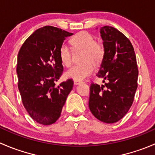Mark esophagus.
I'll return each mask as SVG.
<instances>
[{"label": "esophagus", "mask_w": 155, "mask_h": 155, "mask_svg": "<svg viewBox=\"0 0 155 155\" xmlns=\"http://www.w3.org/2000/svg\"><path fill=\"white\" fill-rule=\"evenodd\" d=\"M82 82V81H77V80H74V84L75 85H79Z\"/></svg>", "instance_id": "1"}]
</instances>
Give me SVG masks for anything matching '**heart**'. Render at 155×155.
<instances>
[{"label":"heart","instance_id":"obj_1","mask_svg":"<svg viewBox=\"0 0 155 155\" xmlns=\"http://www.w3.org/2000/svg\"><path fill=\"white\" fill-rule=\"evenodd\" d=\"M70 43L75 49L84 51L83 61L85 63L74 65L65 73V76L73 80L82 81L94 71V63H99L104 56V48L95 42L94 38L87 32L78 33L70 40ZM59 58L62 64L70 66L72 62V54L70 48L65 43L61 45L58 51Z\"/></svg>","mask_w":155,"mask_h":155}]
</instances>
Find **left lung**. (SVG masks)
I'll return each instance as SVG.
<instances>
[{
  "mask_svg": "<svg viewBox=\"0 0 155 155\" xmlns=\"http://www.w3.org/2000/svg\"><path fill=\"white\" fill-rule=\"evenodd\" d=\"M104 48L97 76L105 85L91 83L88 106L95 118L107 124L117 122L126 115L137 88L138 68L134 47L122 34L110 26L100 29Z\"/></svg>",
  "mask_w": 155,
  "mask_h": 155,
  "instance_id": "obj_1",
  "label": "left lung"
}]
</instances>
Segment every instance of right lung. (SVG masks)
Masks as SVG:
<instances>
[{
	"label": "right lung",
	"instance_id": "right-lung-1",
	"mask_svg": "<svg viewBox=\"0 0 155 155\" xmlns=\"http://www.w3.org/2000/svg\"><path fill=\"white\" fill-rule=\"evenodd\" d=\"M73 34L45 26L34 31L18 51L16 73L21 101L30 116L40 124L49 125L58 119L73 88L72 79L58 87L54 83L64 70L59 48Z\"/></svg>",
	"mask_w": 155,
	"mask_h": 155
}]
</instances>
